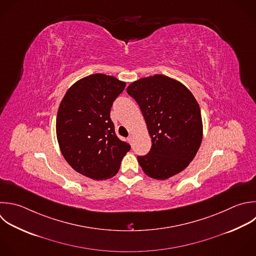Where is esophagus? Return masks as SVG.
Here are the masks:
<instances>
[{"label":"esophagus","mask_w":256,"mask_h":256,"mask_svg":"<svg viewBox=\"0 0 256 256\" xmlns=\"http://www.w3.org/2000/svg\"><path fill=\"white\" fill-rule=\"evenodd\" d=\"M133 140H134V137L132 136V135H130L129 137H128V141H129V143L130 144H132V142H133Z\"/></svg>","instance_id":"obj_1"}]
</instances>
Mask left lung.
Wrapping results in <instances>:
<instances>
[{"label":"left lung","mask_w":256,"mask_h":256,"mask_svg":"<svg viewBox=\"0 0 256 256\" xmlns=\"http://www.w3.org/2000/svg\"><path fill=\"white\" fill-rule=\"evenodd\" d=\"M127 93L138 103L152 146L138 156L144 173L157 180L183 171L195 157L203 136L200 107L181 82L156 74L132 82Z\"/></svg>","instance_id":"obj_1"}]
</instances>
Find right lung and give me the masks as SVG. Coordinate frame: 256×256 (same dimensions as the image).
<instances>
[{
  "label": "right lung",
  "instance_id": "obj_1",
  "mask_svg": "<svg viewBox=\"0 0 256 256\" xmlns=\"http://www.w3.org/2000/svg\"><path fill=\"white\" fill-rule=\"evenodd\" d=\"M126 83L114 76L92 74L75 82L63 97L56 119L61 153L78 173L112 178L130 145L115 134L110 110Z\"/></svg>",
  "mask_w": 256,
  "mask_h": 256
}]
</instances>
